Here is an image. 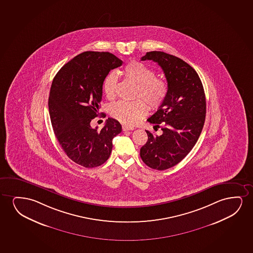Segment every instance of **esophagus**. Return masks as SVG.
Returning <instances> with one entry per match:
<instances>
[{
  "instance_id": "34e87169",
  "label": "esophagus",
  "mask_w": 253,
  "mask_h": 253,
  "mask_svg": "<svg viewBox=\"0 0 253 253\" xmlns=\"http://www.w3.org/2000/svg\"><path fill=\"white\" fill-rule=\"evenodd\" d=\"M134 129V128H132V127H128V126H125V125H124L123 126V130L124 131H128V130H133Z\"/></svg>"
}]
</instances>
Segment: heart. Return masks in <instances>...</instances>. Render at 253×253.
<instances>
[{"label": "heart", "instance_id": "heart-1", "mask_svg": "<svg viewBox=\"0 0 253 253\" xmlns=\"http://www.w3.org/2000/svg\"><path fill=\"white\" fill-rule=\"evenodd\" d=\"M125 76L136 84L134 97L144 101L150 110H156L163 104L168 95L166 81L157 78L156 72L143 63L133 60L124 70ZM118 86V73L111 71L104 78L103 89L109 99L116 97ZM142 100L119 101L110 108L111 117L123 125H137L148 112V108Z\"/></svg>", "mask_w": 253, "mask_h": 253}]
</instances>
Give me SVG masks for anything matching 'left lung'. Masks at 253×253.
<instances>
[{"mask_svg":"<svg viewBox=\"0 0 253 253\" xmlns=\"http://www.w3.org/2000/svg\"><path fill=\"white\" fill-rule=\"evenodd\" d=\"M141 60H153L163 69L168 82V95L158 111L148 119L163 134L146 130L148 141L140 149L142 162L153 169L175 166L194 148L206 118V96L195 70L180 58L153 51Z\"/></svg>","mask_w":253,"mask_h":253,"instance_id":"8db88e82","label":"left lung"}]
</instances>
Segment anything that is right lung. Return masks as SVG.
<instances>
[{"label":"right lung","mask_w":253,"mask_h":253,"mask_svg":"<svg viewBox=\"0 0 253 253\" xmlns=\"http://www.w3.org/2000/svg\"><path fill=\"white\" fill-rule=\"evenodd\" d=\"M123 61L108 52H84L59 70L49 95L52 128L66 156L87 169L104 164L111 156L112 139L122 131L119 122L108 118L101 130L91 128L102 100L103 82Z\"/></svg>","instance_id":"obj_1"}]
</instances>
